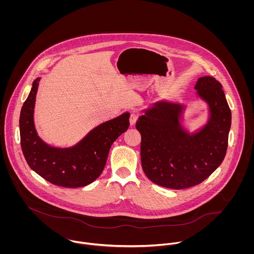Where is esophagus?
I'll return each instance as SVG.
<instances>
[{"label": "esophagus", "mask_w": 254, "mask_h": 254, "mask_svg": "<svg viewBox=\"0 0 254 254\" xmlns=\"http://www.w3.org/2000/svg\"><path fill=\"white\" fill-rule=\"evenodd\" d=\"M138 117H139V115H138L136 112H132L131 115H130V124H131V125H134V124L137 122Z\"/></svg>", "instance_id": "1"}]
</instances>
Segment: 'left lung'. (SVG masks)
<instances>
[{"mask_svg": "<svg viewBox=\"0 0 254 254\" xmlns=\"http://www.w3.org/2000/svg\"><path fill=\"white\" fill-rule=\"evenodd\" d=\"M194 89L209 109L207 123L189 133L180 120L185 107L160 101L139 117L141 161L146 177L156 185L182 190L208 178L224 160L232 113L222 85L211 76L198 78Z\"/></svg>", "mask_w": 254, "mask_h": 254, "instance_id": "1", "label": "left lung"}]
</instances>
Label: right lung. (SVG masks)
<instances>
[{
    "label": "right lung",
    "instance_id": "add662e5",
    "mask_svg": "<svg viewBox=\"0 0 254 254\" xmlns=\"http://www.w3.org/2000/svg\"><path fill=\"white\" fill-rule=\"evenodd\" d=\"M39 81L40 78L34 80L20 111V145L23 155L32 170L54 185L64 188L87 186L102 174L110 146L130 125V113L124 112L100 124L73 146H51L38 136L34 125Z\"/></svg>",
    "mask_w": 254,
    "mask_h": 254
}]
</instances>
